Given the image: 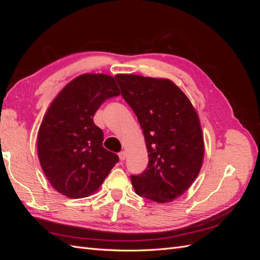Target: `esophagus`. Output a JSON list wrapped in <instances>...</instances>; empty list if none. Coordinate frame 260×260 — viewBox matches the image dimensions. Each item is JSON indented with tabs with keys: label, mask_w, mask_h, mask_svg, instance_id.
<instances>
[{
	"label": "esophagus",
	"mask_w": 260,
	"mask_h": 260,
	"mask_svg": "<svg viewBox=\"0 0 260 260\" xmlns=\"http://www.w3.org/2000/svg\"><path fill=\"white\" fill-rule=\"evenodd\" d=\"M118 156H119V159L120 160H124L125 159V152L121 151L119 154H118Z\"/></svg>",
	"instance_id": "34e87169"
}]
</instances>
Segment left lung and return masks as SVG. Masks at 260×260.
Listing matches in <instances>:
<instances>
[{
    "label": "left lung",
    "mask_w": 260,
    "mask_h": 260,
    "mask_svg": "<svg viewBox=\"0 0 260 260\" xmlns=\"http://www.w3.org/2000/svg\"><path fill=\"white\" fill-rule=\"evenodd\" d=\"M124 101L136 113L148 153L146 170L131 176L138 195L156 203L180 198L204 159L201 121L191 101L169 79L119 74Z\"/></svg>",
    "instance_id": "left-lung-1"
}]
</instances>
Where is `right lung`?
I'll return each mask as SVG.
<instances>
[{"mask_svg": "<svg viewBox=\"0 0 260 260\" xmlns=\"http://www.w3.org/2000/svg\"><path fill=\"white\" fill-rule=\"evenodd\" d=\"M119 94L116 77L83 74L53 100L39 128L38 155L58 193L69 199L88 198L119 160L103 147L104 133L93 121L102 103Z\"/></svg>", "mask_w": 260, "mask_h": 260, "instance_id": "add662e5", "label": "right lung"}]
</instances>
